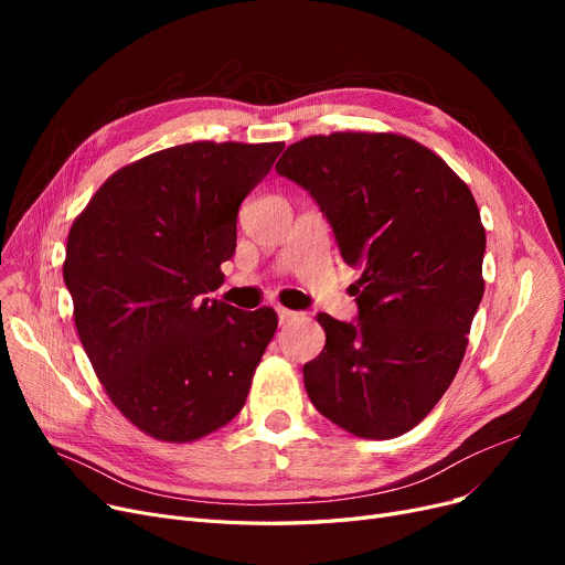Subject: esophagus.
Masks as SVG:
<instances>
[{"mask_svg":"<svg viewBox=\"0 0 565 565\" xmlns=\"http://www.w3.org/2000/svg\"><path fill=\"white\" fill-rule=\"evenodd\" d=\"M277 313H279V322H281V324L290 322L292 318H298V313H295V311H288V309H284V307H279V309H277Z\"/></svg>","mask_w":565,"mask_h":565,"instance_id":"obj_1","label":"esophagus"}]
</instances>
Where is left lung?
I'll list each match as a JSON object with an SVG mask.
<instances>
[{
	"instance_id": "8db88e82",
	"label": "left lung",
	"mask_w": 565,
	"mask_h": 565,
	"mask_svg": "<svg viewBox=\"0 0 565 565\" xmlns=\"http://www.w3.org/2000/svg\"><path fill=\"white\" fill-rule=\"evenodd\" d=\"M277 173L313 196L343 260L362 267L358 320L318 313L328 341L302 369L307 394L352 435L398 437L426 419L465 358L486 288L477 201L439 156L392 132L307 137Z\"/></svg>"
}]
</instances>
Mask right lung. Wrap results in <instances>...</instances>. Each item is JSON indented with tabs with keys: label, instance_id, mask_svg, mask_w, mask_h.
<instances>
[{
	"label": "right lung",
	"instance_id": "obj_1",
	"mask_svg": "<svg viewBox=\"0 0 565 565\" xmlns=\"http://www.w3.org/2000/svg\"><path fill=\"white\" fill-rule=\"evenodd\" d=\"M281 151V141L164 148L109 175L73 222L64 281L79 341L146 435L194 441L247 401L277 313L203 295L222 286L237 207Z\"/></svg>",
	"mask_w": 565,
	"mask_h": 565
}]
</instances>
